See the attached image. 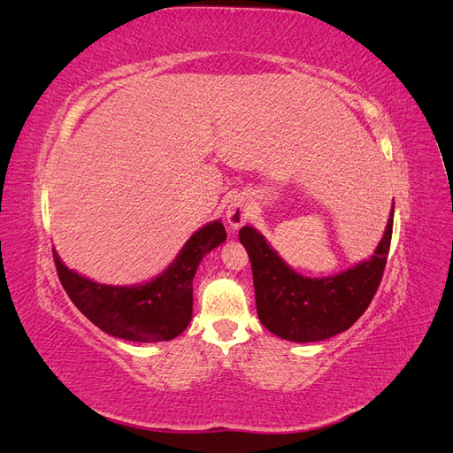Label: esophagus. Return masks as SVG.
Here are the masks:
<instances>
[{
  "instance_id": "obj_1",
  "label": "esophagus",
  "mask_w": 453,
  "mask_h": 453,
  "mask_svg": "<svg viewBox=\"0 0 453 453\" xmlns=\"http://www.w3.org/2000/svg\"><path fill=\"white\" fill-rule=\"evenodd\" d=\"M226 223L232 230H238L251 217V205L243 196H236L226 205Z\"/></svg>"
}]
</instances>
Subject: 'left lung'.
Instances as JSON below:
<instances>
[{"instance_id": "left-lung-1", "label": "left lung", "mask_w": 453, "mask_h": 453, "mask_svg": "<svg viewBox=\"0 0 453 453\" xmlns=\"http://www.w3.org/2000/svg\"><path fill=\"white\" fill-rule=\"evenodd\" d=\"M391 232L393 210L372 257L336 276L306 278L287 266L253 226L240 228L238 236L253 268L260 323L276 336L303 344L348 331L378 291L388 263Z\"/></svg>"}]
</instances>
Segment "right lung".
<instances>
[{"label": "right lung", "instance_id": "obj_1", "mask_svg": "<svg viewBox=\"0 0 453 453\" xmlns=\"http://www.w3.org/2000/svg\"><path fill=\"white\" fill-rule=\"evenodd\" d=\"M226 240L221 221L198 228L160 276L142 285L96 283L67 268L52 251L72 303L104 333L130 342H166L193 319V280L202 258Z\"/></svg>", "mask_w": 453, "mask_h": 453}]
</instances>
